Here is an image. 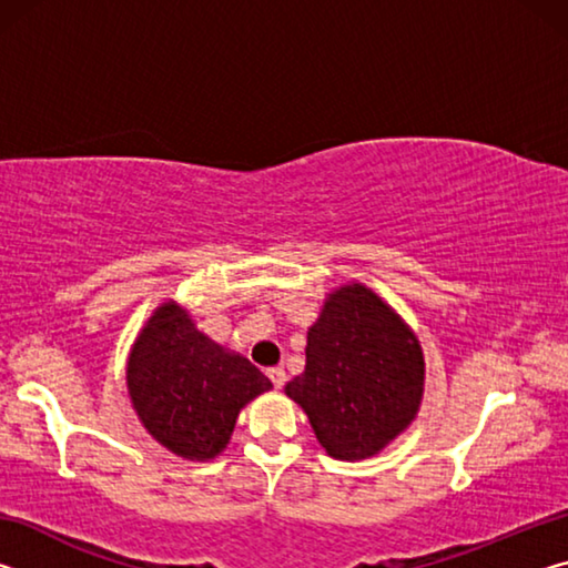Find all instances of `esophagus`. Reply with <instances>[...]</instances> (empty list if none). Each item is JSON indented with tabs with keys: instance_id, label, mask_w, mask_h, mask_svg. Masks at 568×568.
Instances as JSON below:
<instances>
[{
	"instance_id": "34e87169",
	"label": "esophagus",
	"mask_w": 568,
	"mask_h": 568,
	"mask_svg": "<svg viewBox=\"0 0 568 568\" xmlns=\"http://www.w3.org/2000/svg\"><path fill=\"white\" fill-rule=\"evenodd\" d=\"M267 378H271V383L277 390L285 386V371L283 368H271V371H267Z\"/></svg>"
}]
</instances>
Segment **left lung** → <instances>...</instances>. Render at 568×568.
Listing matches in <instances>:
<instances>
[{"label": "left lung", "instance_id": "1", "mask_svg": "<svg viewBox=\"0 0 568 568\" xmlns=\"http://www.w3.org/2000/svg\"><path fill=\"white\" fill-rule=\"evenodd\" d=\"M426 386L418 335L396 307L363 283L325 295L307 328L305 371L285 386L325 454L363 460L416 420Z\"/></svg>", "mask_w": 568, "mask_h": 568}]
</instances>
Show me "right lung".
Instances as JSON below:
<instances>
[{
    "instance_id": "obj_1",
    "label": "right lung",
    "mask_w": 568,
    "mask_h": 568,
    "mask_svg": "<svg viewBox=\"0 0 568 568\" xmlns=\"http://www.w3.org/2000/svg\"><path fill=\"white\" fill-rule=\"evenodd\" d=\"M124 381L148 434L185 460L223 454L240 410L273 388L245 355L205 335L172 297L140 328Z\"/></svg>"
}]
</instances>
